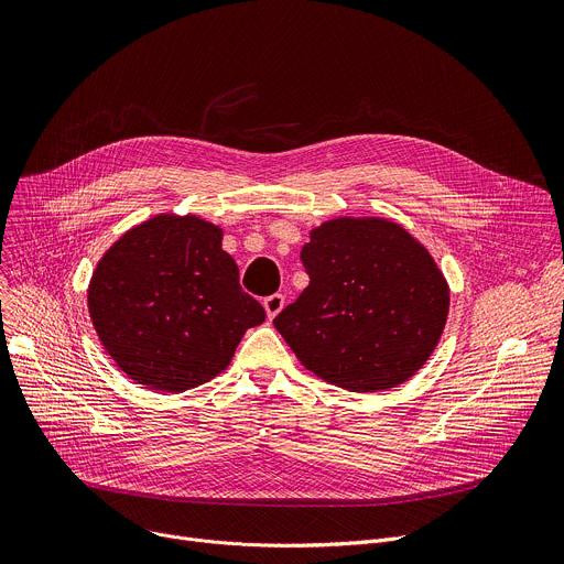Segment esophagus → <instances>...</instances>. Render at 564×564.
I'll return each mask as SVG.
<instances>
[{
  "mask_svg": "<svg viewBox=\"0 0 564 564\" xmlns=\"http://www.w3.org/2000/svg\"><path fill=\"white\" fill-rule=\"evenodd\" d=\"M283 305H285V296H283V294H272V296H268V299L263 301V307H265L268 318H274V316L283 310Z\"/></svg>",
  "mask_w": 564,
  "mask_h": 564,
  "instance_id": "obj_1",
  "label": "esophagus"
}]
</instances>
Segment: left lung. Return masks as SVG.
<instances>
[{
  "instance_id": "obj_1",
  "label": "left lung",
  "mask_w": 564,
  "mask_h": 564,
  "mask_svg": "<svg viewBox=\"0 0 564 564\" xmlns=\"http://www.w3.org/2000/svg\"><path fill=\"white\" fill-rule=\"evenodd\" d=\"M301 261L310 285L274 328L310 372L350 392H381L429 361L451 290L409 229L381 216H339L310 231Z\"/></svg>"
}]
</instances>
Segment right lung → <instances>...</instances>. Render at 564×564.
Segmentation results:
<instances>
[{
    "instance_id": "1",
    "label": "right lung",
    "mask_w": 564,
    "mask_h": 564,
    "mask_svg": "<svg viewBox=\"0 0 564 564\" xmlns=\"http://www.w3.org/2000/svg\"><path fill=\"white\" fill-rule=\"evenodd\" d=\"M94 328L135 383L183 392L220 375L263 305L238 285L223 227L158 214L124 231L98 261L87 290Z\"/></svg>"
}]
</instances>
